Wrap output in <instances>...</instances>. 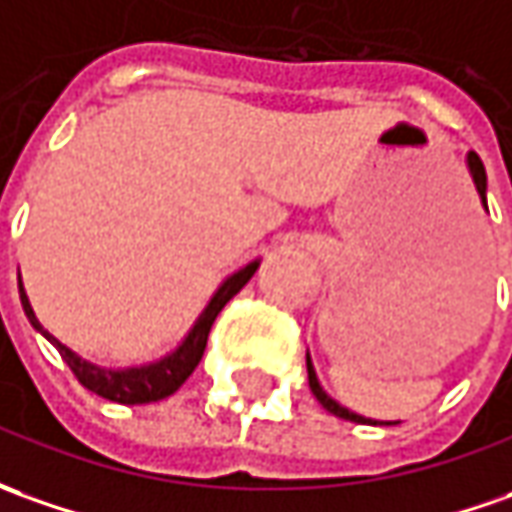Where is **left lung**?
Returning a JSON list of instances; mask_svg holds the SVG:
<instances>
[{
    "label": "left lung",
    "mask_w": 512,
    "mask_h": 512,
    "mask_svg": "<svg viewBox=\"0 0 512 512\" xmlns=\"http://www.w3.org/2000/svg\"><path fill=\"white\" fill-rule=\"evenodd\" d=\"M468 168H471V176H474V184H476V190H479V198H482V204L488 207V201H485V190H488V176H485V165H482V159H479L474 151L468 154ZM305 361H308V384H311V392H314L316 401L322 403V406L328 409L330 415L342 417V420H353V423H373V420H367V417L356 415V412H350V409L339 406V403L333 401V398H328V392L319 387V381H316L314 367H311V358H305Z\"/></svg>",
    "instance_id": "1"
}]
</instances>
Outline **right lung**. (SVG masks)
Segmentation results:
<instances>
[{
    "label": "right lung",
    "instance_id": "right-lung-1",
    "mask_svg": "<svg viewBox=\"0 0 512 512\" xmlns=\"http://www.w3.org/2000/svg\"><path fill=\"white\" fill-rule=\"evenodd\" d=\"M257 266H260V263L255 260V263L243 266L241 271H235L232 277H227V283L215 291V297L210 300V305L204 308V314L198 316V322L193 325V330H190V336L184 339L182 347H179L176 353H170V356H165L162 361L148 364V367H134V370H103V367H95V364L83 361L81 356H75L69 347H64L55 336H50L47 330L41 328V322L36 319L33 308H30V300H27V294H24L22 280H19V294H22L24 314L30 319V325L36 330H41V333L58 347V353H61V358L66 361V367L72 370V375L81 381L83 387L89 389V392H95V395H100V398H106V401L134 406V403H154L162 401V398H168V395H173V392L182 387L184 381L193 375V370L198 367V361L204 356L207 336H210L215 316L221 314V308L241 291L243 285L252 280V274L257 271Z\"/></svg>",
    "mask_w": 512,
    "mask_h": 512
}]
</instances>
